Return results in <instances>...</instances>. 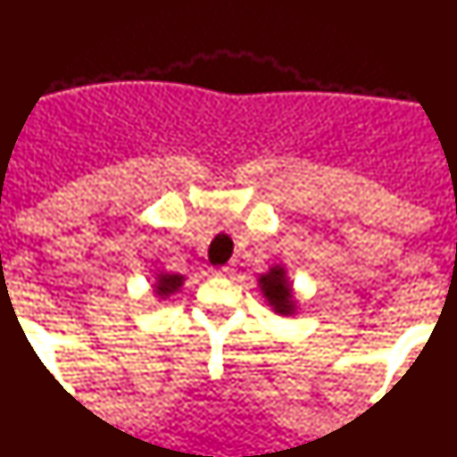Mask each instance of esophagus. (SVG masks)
<instances>
[{
  "instance_id": "esophagus-1",
  "label": "esophagus",
  "mask_w": 457,
  "mask_h": 457,
  "mask_svg": "<svg viewBox=\"0 0 457 457\" xmlns=\"http://www.w3.org/2000/svg\"><path fill=\"white\" fill-rule=\"evenodd\" d=\"M232 271H234V265L228 263V265H221V268L212 270V274H215V276H229Z\"/></svg>"
}]
</instances>
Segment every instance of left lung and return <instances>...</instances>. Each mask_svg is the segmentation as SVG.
Masks as SVG:
<instances>
[{
  "label": "left lung",
  "mask_w": 457,
  "mask_h": 457,
  "mask_svg": "<svg viewBox=\"0 0 457 457\" xmlns=\"http://www.w3.org/2000/svg\"><path fill=\"white\" fill-rule=\"evenodd\" d=\"M259 291L265 297V302L274 314L278 316H295L299 310V302L295 297V288H293V282L288 278L287 268L282 263L271 265V268L265 271V274H259L257 278Z\"/></svg>",
  "instance_id": "obj_1"
}]
</instances>
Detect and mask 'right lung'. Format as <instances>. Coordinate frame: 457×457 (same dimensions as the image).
Wrapping results in <instances>:
<instances>
[{
    "mask_svg": "<svg viewBox=\"0 0 457 457\" xmlns=\"http://www.w3.org/2000/svg\"><path fill=\"white\" fill-rule=\"evenodd\" d=\"M186 276L183 274H172V271L155 270L154 271V285L152 291L158 299H169L175 295V293L181 291V287L186 285Z\"/></svg>",
    "mask_w": 457,
    "mask_h": 457,
    "instance_id": "1",
    "label": "right lung"
}]
</instances>
